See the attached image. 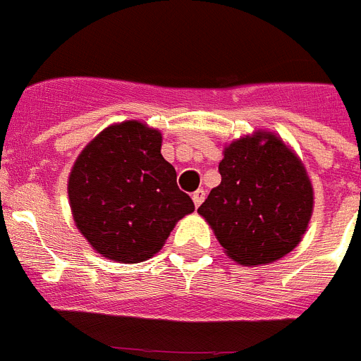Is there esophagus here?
<instances>
[{"mask_svg": "<svg viewBox=\"0 0 361 361\" xmlns=\"http://www.w3.org/2000/svg\"><path fill=\"white\" fill-rule=\"evenodd\" d=\"M204 197H206V193H204V190H197L193 195H191V199H193V204H195V208H199L200 204L204 202Z\"/></svg>", "mask_w": 361, "mask_h": 361, "instance_id": "34e87169", "label": "esophagus"}]
</instances>
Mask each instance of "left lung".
<instances>
[{
    "mask_svg": "<svg viewBox=\"0 0 361 361\" xmlns=\"http://www.w3.org/2000/svg\"><path fill=\"white\" fill-rule=\"evenodd\" d=\"M220 184L199 208L226 255L242 266L271 264L298 245L312 215V184L300 157L258 130L224 148Z\"/></svg>",
    "mask_w": 361,
    "mask_h": 361,
    "instance_id": "8db88e82",
    "label": "left lung"
}]
</instances>
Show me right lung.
<instances>
[{
  "instance_id": "add662e5",
  "label": "right lung",
  "mask_w": 361,
  "mask_h": 361,
  "mask_svg": "<svg viewBox=\"0 0 361 361\" xmlns=\"http://www.w3.org/2000/svg\"><path fill=\"white\" fill-rule=\"evenodd\" d=\"M162 135L141 121L111 124L86 145L68 177L75 226L104 258L137 264L195 209L161 155Z\"/></svg>"
}]
</instances>
